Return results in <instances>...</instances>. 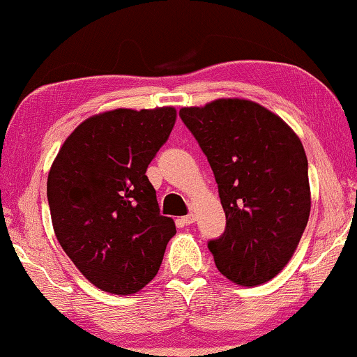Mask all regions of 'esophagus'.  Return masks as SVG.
I'll return each instance as SVG.
<instances>
[{"mask_svg": "<svg viewBox=\"0 0 357 357\" xmlns=\"http://www.w3.org/2000/svg\"><path fill=\"white\" fill-rule=\"evenodd\" d=\"M196 221V214H188V216H184V218H181V222H183V225H192V222H195Z\"/></svg>", "mask_w": 357, "mask_h": 357, "instance_id": "obj_1", "label": "esophagus"}]
</instances>
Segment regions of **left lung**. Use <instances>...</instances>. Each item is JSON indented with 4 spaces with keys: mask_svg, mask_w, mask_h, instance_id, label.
Listing matches in <instances>:
<instances>
[{
    "mask_svg": "<svg viewBox=\"0 0 357 357\" xmlns=\"http://www.w3.org/2000/svg\"><path fill=\"white\" fill-rule=\"evenodd\" d=\"M208 158L226 231L208 243L222 276L257 286L289 263L311 211L307 158L298 135L255 101L221 98L179 111Z\"/></svg>",
    "mask_w": 357,
    "mask_h": 357,
    "instance_id": "left-lung-1",
    "label": "left lung"
}]
</instances>
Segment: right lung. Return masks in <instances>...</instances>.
Here are the masks:
<instances>
[{"mask_svg": "<svg viewBox=\"0 0 357 357\" xmlns=\"http://www.w3.org/2000/svg\"><path fill=\"white\" fill-rule=\"evenodd\" d=\"M174 123L173 106L94 114L66 137L51 165L46 191L58 243L106 293L143 289L176 234L146 176Z\"/></svg>", "mask_w": 357, "mask_h": 357, "instance_id": "1", "label": "right lung"}]
</instances>
